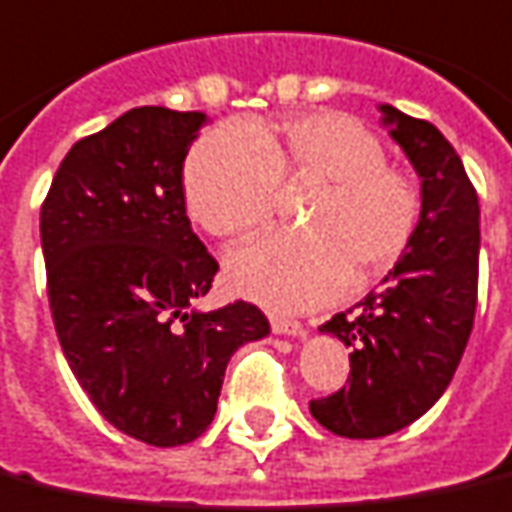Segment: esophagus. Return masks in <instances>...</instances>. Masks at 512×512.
<instances>
[{"mask_svg":"<svg viewBox=\"0 0 512 512\" xmlns=\"http://www.w3.org/2000/svg\"><path fill=\"white\" fill-rule=\"evenodd\" d=\"M271 328L279 336H298V339H306L309 336V325L295 323V320H282V317H271Z\"/></svg>","mask_w":512,"mask_h":512,"instance_id":"1","label":"esophagus"}]
</instances>
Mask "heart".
Instances as JSON below:
<instances>
[{
    "label": "heart",
    "mask_w": 512,
    "mask_h": 512,
    "mask_svg": "<svg viewBox=\"0 0 512 512\" xmlns=\"http://www.w3.org/2000/svg\"><path fill=\"white\" fill-rule=\"evenodd\" d=\"M382 140L347 113L244 121L211 130L184 165L192 219L222 238L274 214L279 181L323 184L306 214L309 236H260L225 260L233 293L274 312H304L350 285H369L407 252L420 222V189L388 165Z\"/></svg>",
    "instance_id": "heart-1"
}]
</instances>
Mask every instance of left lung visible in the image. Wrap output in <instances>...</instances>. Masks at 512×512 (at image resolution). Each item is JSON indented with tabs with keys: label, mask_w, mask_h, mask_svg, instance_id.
I'll list each match as a JSON object with an SVG mask.
<instances>
[{
	"label": "left lung",
	"mask_w": 512,
	"mask_h": 512,
	"mask_svg": "<svg viewBox=\"0 0 512 512\" xmlns=\"http://www.w3.org/2000/svg\"><path fill=\"white\" fill-rule=\"evenodd\" d=\"M420 179V222L407 252L320 333L350 347V385L309 404L314 420L347 439H377L434 407L456 374L478 304L480 206L456 149L429 121L377 105Z\"/></svg>",
	"instance_id": "1"
}]
</instances>
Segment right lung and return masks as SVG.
<instances>
[{
	"mask_svg": "<svg viewBox=\"0 0 512 512\" xmlns=\"http://www.w3.org/2000/svg\"><path fill=\"white\" fill-rule=\"evenodd\" d=\"M208 116L143 105L67 151L40 211L64 358L111 426L154 448L198 439L230 355L271 333L236 301L200 312L219 263L189 225L181 170Z\"/></svg>",
	"mask_w": 512,
	"mask_h": 512,
	"instance_id": "right-lung-1",
	"label": "right lung"
}]
</instances>
